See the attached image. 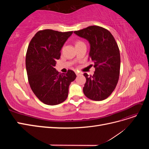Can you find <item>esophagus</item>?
<instances>
[{"mask_svg": "<svg viewBox=\"0 0 149 149\" xmlns=\"http://www.w3.org/2000/svg\"><path fill=\"white\" fill-rule=\"evenodd\" d=\"M75 73H76V75H77V76H78V75L81 74V73H78V72H77V71H76V72H75Z\"/></svg>", "mask_w": 149, "mask_h": 149, "instance_id": "34e87169", "label": "esophagus"}]
</instances>
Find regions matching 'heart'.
<instances>
[{
  "label": "heart",
  "mask_w": 149,
  "mask_h": 149,
  "mask_svg": "<svg viewBox=\"0 0 149 149\" xmlns=\"http://www.w3.org/2000/svg\"><path fill=\"white\" fill-rule=\"evenodd\" d=\"M81 43H83L82 42H80V41H78L76 42V45H79V44H81Z\"/></svg>",
  "instance_id": "heart-1"
}]
</instances>
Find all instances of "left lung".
Instances as JSON below:
<instances>
[{"mask_svg": "<svg viewBox=\"0 0 149 149\" xmlns=\"http://www.w3.org/2000/svg\"><path fill=\"white\" fill-rule=\"evenodd\" d=\"M74 33L89 42L88 60L94 63L95 68L93 76L84 74L86 81L83 93L90 100L102 101L113 92L119 80L120 56L118 44L110 31L99 26H90Z\"/></svg>", "mask_w": 149, "mask_h": 149, "instance_id": "1", "label": "left lung"}]
</instances>
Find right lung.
Segmentation results:
<instances>
[{"instance_id":"add662e5","label":"right lung","mask_w":149,"mask_h":149,"mask_svg":"<svg viewBox=\"0 0 149 149\" xmlns=\"http://www.w3.org/2000/svg\"><path fill=\"white\" fill-rule=\"evenodd\" d=\"M73 31L40 30L30 41L26 55V69L30 88L42 102L57 105L68 96L70 84L76 79L72 70L61 73L55 67L63 46Z\"/></svg>"}]
</instances>
